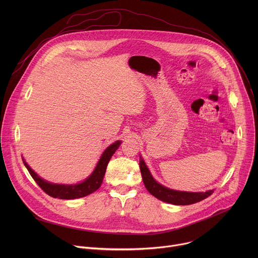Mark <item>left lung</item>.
Here are the masks:
<instances>
[{
	"label": "left lung",
	"mask_w": 258,
	"mask_h": 258,
	"mask_svg": "<svg viewBox=\"0 0 258 258\" xmlns=\"http://www.w3.org/2000/svg\"><path fill=\"white\" fill-rule=\"evenodd\" d=\"M140 169L143 177L144 185L146 189L148 190L154 197L157 199L174 204V205H189V204H194L197 202H200L207 197H209L212 193L213 190H209L206 192H201V193H192V192H180V191H174L170 190L168 188L163 187L160 183H158L151 175L149 169L147 168L144 160L140 158Z\"/></svg>",
	"instance_id": "8db88e82"
}]
</instances>
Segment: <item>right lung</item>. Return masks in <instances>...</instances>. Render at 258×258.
I'll return each mask as SVG.
<instances>
[{
	"mask_svg": "<svg viewBox=\"0 0 258 258\" xmlns=\"http://www.w3.org/2000/svg\"><path fill=\"white\" fill-rule=\"evenodd\" d=\"M120 143H121L120 141H116L112 145H110L108 148L104 151V153L102 154L93 173L86 180L78 183V185H58V183L48 182L36 174L28 166V164L25 161H23V162H24V165L26 166L28 172L34 179V181L38 183L40 188L49 196H51L53 198H59V199L82 198V197L92 194L93 192H95L96 190H98L101 187V183L103 181V177L105 175V171H106L108 162H109L110 158H111V156L117 150Z\"/></svg>",
	"mask_w": 258,
	"mask_h": 258,
	"instance_id": "right-lung-1",
	"label": "right lung"
}]
</instances>
